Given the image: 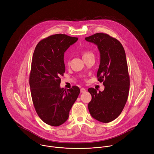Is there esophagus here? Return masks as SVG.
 I'll return each mask as SVG.
<instances>
[{
  "label": "esophagus",
  "mask_w": 154,
  "mask_h": 154,
  "mask_svg": "<svg viewBox=\"0 0 154 154\" xmlns=\"http://www.w3.org/2000/svg\"><path fill=\"white\" fill-rule=\"evenodd\" d=\"M86 91V89H85L84 88H82L80 89V92L81 93H85Z\"/></svg>",
  "instance_id": "1"
}]
</instances>
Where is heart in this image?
<instances>
[{"mask_svg":"<svg viewBox=\"0 0 154 154\" xmlns=\"http://www.w3.org/2000/svg\"><path fill=\"white\" fill-rule=\"evenodd\" d=\"M91 54V53H90V52H84L83 53V57H85V56H86V55H89V54Z\"/></svg>","mask_w":154,"mask_h":154,"instance_id":"1","label":"heart"}]
</instances>
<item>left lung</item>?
<instances>
[{"instance_id": "1", "label": "left lung", "mask_w": 154, "mask_h": 154, "mask_svg": "<svg viewBox=\"0 0 154 154\" xmlns=\"http://www.w3.org/2000/svg\"><path fill=\"white\" fill-rule=\"evenodd\" d=\"M85 40L97 46L100 62L97 77L105 86L103 91L98 93L93 88L88 90L92 96L88 107L95 119L109 122L121 113L128 96L130 77L125 52L118 39L106 33H97Z\"/></svg>"}]
</instances>
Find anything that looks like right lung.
Segmentation results:
<instances>
[{
	"label": "right lung",
	"instance_id": "1",
	"mask_svg": "<svg viewBox=\"0 0 154 154\" xmlns=\"http://www.w3.org/2000/svg\"><path fill=\"white\" fill-rule=\"evenodd\" d=\"M78 38L56 34L40 41L32 60L29 84L35 110L46 124L59 126L67 121L69 111L80 93L73 86L61 88L60 75L65 72L64 54Z\"/></svg>",
	"mask_w": 154,
	"mask_h": 154
}]
</instances>
